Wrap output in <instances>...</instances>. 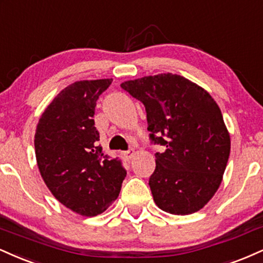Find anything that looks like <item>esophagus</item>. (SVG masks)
Segmentation results:
<instances>
[{"label": "esophagus", "instance_id": "esophagus-1", "mask_svg": "<svg viewBox=\"0 0 263 263\" xmlns=\"http://www.w3.org/2000/svg\"><path fill=\"white\" fill-rule=\"evenodd\" d=\"M135 155V150L134 149H129L128 151H125L124 153V157L126 160H132L133 157Z\"/></svg>", "mask_w": 263, "mask_h": 263}]
</instances>
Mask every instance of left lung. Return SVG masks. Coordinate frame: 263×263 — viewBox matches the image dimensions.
I'll return each mask as SVG.
<instances>
[{
	"instance_id": "8db88e82",
	"label": "left lung",
	"mask_w": 263,
	"mask_h": 263,
	"mask_svg": "<svg viewBox=\"0 0 263 263\" xmlns=\"http://www.w3.org/2000/svg\"><path fill=\"white\" fill-rule=\"evenodd\" d=\"M120 86L143 102L151 140L166 146L155 154L149 180L154 202L175 215L200 211L220 186L230 155V134L217 102L197 83L170 72Z\"/></svg>"
}]
</instances>
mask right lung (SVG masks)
<instances>
[{
	"label": "right lung",
	"instance_id": "right-lung-1",
	"mask_svg": "<svg viewBox=\"0 0 263 263\" xmlns=\"http://www.w3.org/2000/svg\"><path fill=\"white\" fill-rule=\"evenodd\" d=\"M112 79L83 80L65 87L36 125L34 147L46 187L61 204L83 217L103 213L117 197L126 172L97 146L96 102Z\"/></svg>",
	"mask_w": 263,
	"mask_h": 263
}]
</instances>
